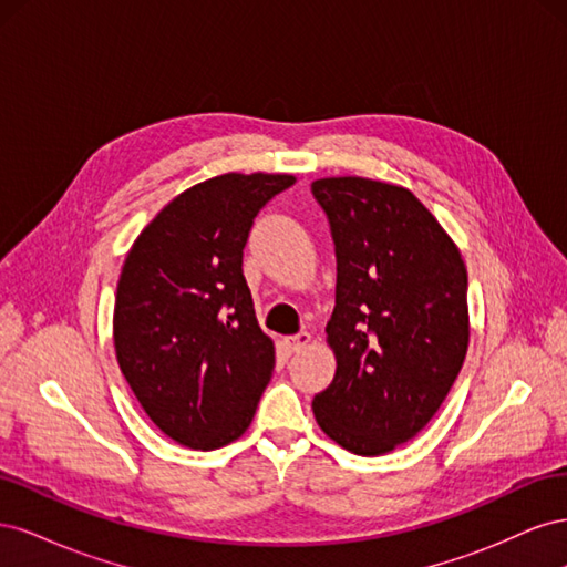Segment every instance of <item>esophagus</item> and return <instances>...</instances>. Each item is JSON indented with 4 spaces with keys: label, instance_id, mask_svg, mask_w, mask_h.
Listing matches in <instances>:
<instances>
[{
    "label": "esophagus",
    "instance_id": "obj_1",
    "mask_svg": "<svg viewBox=\"0 0 567 567\" xmlns=\"http://www.w3.org/2000/svg\"><path fill=\"white\" fill-rule=\"evenodd\" d=\"M310 340H312V336H310V333H307V331H300V333H296V336H288L284 342H286L288 352L293 354V352H300L302 348L310 346Z\"/></svg>",
    "mask_w": 567,
    "mask_h": 567
}]
</instances>
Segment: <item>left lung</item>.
<instances>
[{
    "label": "left lung",
    "instance_id": "1",
    "mask_svg": "<svg viewBox=\"0 0 567 567\" xmlns=\"http://www.w3.org/2000/svg\"><path fill=\"white\" fill-rule=\"evenodd\" d=\"M336 246L326 333L331 385L315 394L321 431L379 456L414 437L447 398L468 350V274L425 205L362 177L312 182Z\"/></svg>",
    "mask_w": 567,
    "mask_h": 567
}]
</instances>
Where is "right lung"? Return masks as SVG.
I'll use <instances>...</instances> for the list:
<instances>
[{
    "label": "right lung",
    "mask_w": 567,
    "mask_h": 567,
    "mask_svg": "<svg viewBox=\"0 0 567 567\" xmlns=\"http://www.w3.org/2000/svg\"><path fill=\"white\" fill-rule=\"evenodd\" d=\"M290 175H221L169 200L136 238L117 281V364L148 419L192 450L246 433L271 379L244 248Z\"/></svg>",
    "instance_id": "add662e5"
}]
</instances>
